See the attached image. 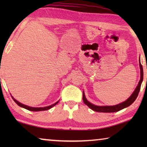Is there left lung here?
<instances>
[{
	"label": "left lung",
	"mask_w": 147,
	"mask_h": 147,
	"mask_svg": "<svg viewBox=\"0 0 147 147\" xmlns=\"http://www.w3.org/2000/svg\"><path fill=\"white\" fill-rule=\"evenodd\" d=\"M139 67H140V80H139V83L137 86L135 90L131 94L130 97H129L127 100L124 101L123 102H121L119 104H117L115 106H96L93 104H91V102L87 100L86 98L85 93L84 91H83V101L85 104H86L89 108L91 109L92 110L96 112H102V113H113L117 112V111H120L121 109H123L125 108H127L129 106H130L134 101L136 100V99L138 97V95L139 94V92L140 91L141 85L142 83L143 80V69L142 65L141 64L140 62V58H139Z\"/></svg>",
	"instance_id": "obj_1"
}]
</instances>
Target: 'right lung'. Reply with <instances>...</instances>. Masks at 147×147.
Wrapping results in <instances>:
<instances>
[{
  "instance_id": "right-lung-1",
  "label": "right lung",
  "mask_w": 147,
  "mask_h": 147,
  "mask_svg": "<svg viewBox=\"0 0 147 147\" xmlns=\"http://www.w3.org/2000/svg\"><path fill=\"white\" fill-rule=\"evenodd\" d=\"M11 97H12V98H13V100L15 101V102H16L17 104V105L19 106L20 107H22V108L28 109V110L32 111H40L48 110V109H51V108H53V106L56 105V104L59 102V100H58V101H57L56 102H55L53 104H52V105H51V106H46V107H40V108H34V107H30V106H28L27 105H24V104L19 102V101H17V100H16V99L13 98V96H11Z\"/></svg>"
}]
</instances>
